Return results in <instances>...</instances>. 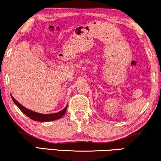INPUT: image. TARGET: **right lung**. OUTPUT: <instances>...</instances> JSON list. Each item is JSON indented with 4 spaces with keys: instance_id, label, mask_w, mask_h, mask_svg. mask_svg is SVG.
<instances>
[{
    "instance_id": "1",
    "label": "right lung",
    "mask_w": 161,
    "mask_h": 161,
    "mask_svg": "<svg viewBox=\"0 0 161 161\" xmlns=\"http://www.w3.org/2000/svg\"><path fill=\"white\" fill-rule=\"evenodd\" d=\"M11 97H12V99L13 102L14 103V104L19 108V110H20L23 114H25L26 116H28L30 119H31L34 121H37V122H50V121L58 119L61 118L64 115L67 108V106H66L62 111H59L58 113H56V114H43L40 113H37V112L31 111V110L26 108L24 107L23 105H22L20 103L17 102V101L13 97L12 95H11Z\"/></svg>"
}]
</instances>
